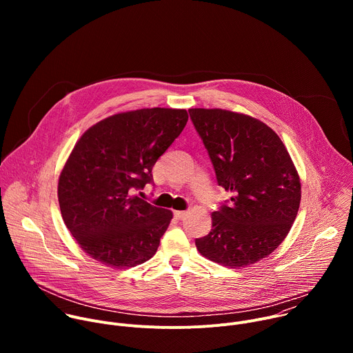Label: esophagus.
Wrapping results in <instances>:
<instances>
[{
	"label": "esophagus",
	"instance_id": "34e87169",
	"mask_svg": "<svg viewBox=\"0 0 353 353\" xmlns=\"http://www.w3.org/2000/svg\"><path fill=\"white\" fill-rule=\"evenodd\" d=\"M185 215H187L185 211H174V218L176 219H183Z\"/></svg>",
	"mask_w": 353,
	"mask_h": 353
}]
</instances>
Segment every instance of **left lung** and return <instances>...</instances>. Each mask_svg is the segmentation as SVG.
Returning <instances> with one entry per match:
<instances>
[{"label": "left lung", "mask_w": 353, "mask_h": 353, "mask_svg": "<svg viewBox=\"0 0 353 353\" xmlns=\"http://www.w3.org/2000/svg\"><path fill=\"white\" fill-rule=\"evenodd\" d=\"M218 184L232 192L212 212L196 250L228 268L254 264L288 236L300 205L297 170L276 132L263 121L222 109H190Z\"/></svg>", "instance_id": "obj_1"}]
</instances>
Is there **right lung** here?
I'll use <instances>...</instances> for the list:
<instances>
[{
	"mask_svg": "<svg viewBox=\"0 0 353 353\" xmlns=\"http://www.w3.org/2000/svg\"><path fill=\"white\" fill-rule=\"evenodd\" d=\"M184 109H141L96 123L75 143L59 179L65 226L93 260L114 268L152 257L173 214L135 190L185 127Z\"/></svg>",
	"mask_w": 353,
	"mask_h": 353,
	"instance_id": "obj_1",
	"label": "right lung"
}]
</instances>
